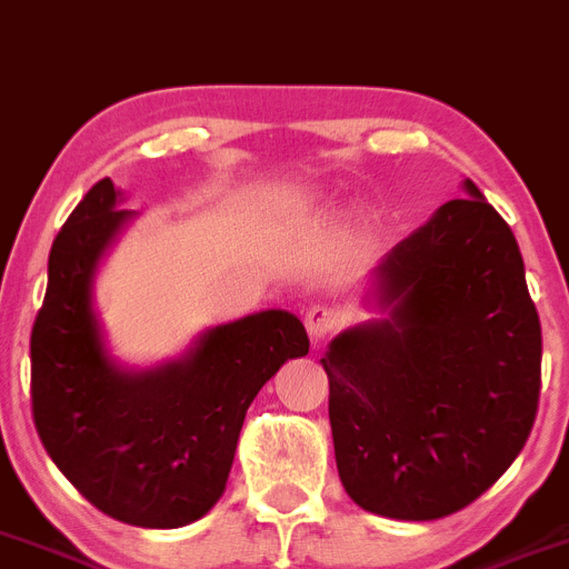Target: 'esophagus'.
Wrapping results in <instances>:
<instances>
[{
	"label": "esophagus",
	"instance_id": "esophagus-1",
	"mask_svg": "<svg viewBox=\"0 0 569 569\" xmlns=\"http://www.w3.org/2000/svg\"><path fill=\"white\" fill-rule=\"evenodd\" d=\"M340 326V315L338 309H332V306H312L309 312H306V329H309V335H312L315 340L326 338V335H332L335 329Z\"/></svg>",
	"mask_w": 569,
	"mask_h": 569
}]
</instances>
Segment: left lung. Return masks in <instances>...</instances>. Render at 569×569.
<instances>
[{
	"instance_id": "obj_1",
	"label": "left lung",
	"mask_w": 569,
	"mask_h": 569,
	"mask_svg": "<svg viewBox=\"0 0 569 569\" xmlns=\"http://www.w3.org/2000/svg\"><path fill=\"white\" fill-rule=\"evenodd\" d=\"M378 266L389 318L320 360L346 492L398 521L452 516L523 449L541 392V323L516 234L472 180Z\"/></svg>"
}]
</instances>
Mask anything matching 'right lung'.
Here are the masks:
<instances>
[{
    "mask_svg": "<svg viewBox=\"0 0 569 569\" xmlns=\"http://www.w3.org/2000/svg\"><path fill=\"white\" fill-rule=\"evenodd\" d=\"M111 177L93 182L48 257L31 332V409L51 461L106 516L171 530L223 496L246 409L289 358L309 352L295 315L269 309L202 335L154 372L113 367L91 309L102 251L131 211Z\"/></svg>",
    "mask_w": 569,
    "mask_h": 569,
    "instance_id": "right-lung-1",
    "label": "right lung"
}]
</instances>
